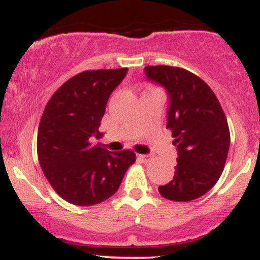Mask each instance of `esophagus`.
<instances>
[{
	"mask_svg": "<svg viewBox=\"0 0 260 260\" xmlns=\"http://www.w3.org/2000/svg\"><path fill=\"white\" fill-rule=\"evenodd\" d=\"M138 157L140 160L143 161V162H147V161H149V155H145V154H139Z\"/></svg>",
	"mask_w": 260,
	"mask_h": 260,
	"instance_id": "34e87169",
	"label": "esophagus"
}]
</instances>
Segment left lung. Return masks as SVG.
Returning <instances> with one entry per match:
<instances>
[{"mask_svg":"<svg viewBox=\"0 0 260 260\" xmlns=\"http://www.w3.org/2000/svg\"><path fill=\"white\" fill-rule=\"evenodd\" d=\"M144 73L168 94L166 128L177 150L174 178L159 186V192L169 201H193L221 176L230 148L226 116L213 90L196 74L170 66H147Z\"/></svg>","mask_w":260,"mask_h":260,"instance_id":"8db88e82","label":"left lung"}]
</instances>
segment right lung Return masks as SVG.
Here are the masks:
<instances>
[{
    "label": "right lung",
    "mask_w": 260,
    "mask_h": 260,
    "mask_svg": "<svg viewBox=\"0 0 260 260\" xmlns=\"http://www.w3.org/2000/svg\"><path fill=\"white\" fill-rule=\"evenodd\" d=\"M128 68L85 71L68 79L49 100L38 132V156L56 193L88 207L117 192L136 161L131 150L107 151L94 143L112 91Z\"/></svg>",
    "instance_id": "obj_1"
}]
</instances>
